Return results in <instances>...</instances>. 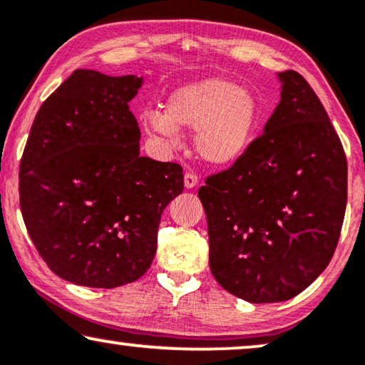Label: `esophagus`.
<instances>
[{
    "mask_svg": "<svg viewBox=\"0 0 365 365\" xmlns=\"http://www.w3.org/2000/svg\"><path fill=\"white\" fill-rule=\"evenodd\" d=\"M197 182H199V178L194 173H186V174H184V186H186L187 189L196 187Z\"/></svg>",
    "mask_w": 365,
    "mask_h": 365,
    "instance_id": "obj_1",
    "label": "esophagus"
}]
</instances>
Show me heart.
<instances>
[{"label": "heart", "instance_id": "obj_1", "mask_svg": "<svg viewBox=\"0 0 365 365\" xmlns=\"http://www.w3.org/2000/svg\"><path fill=\"white\" fill-rule=\"evenodd\" d=\"M143 128L168 144L179 128L196 129L199 158L212 166H231L246 156L262 124V108L251 89L222 78H206L176 89L166 113L146 111Z\"/></svg>", "mask_w": 365, "mask_h": 365}]
</instances>
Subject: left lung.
<instances>
[{
	"label": "left lung",
	"instance_id": "obj_1",
	"mask_svg": "<svg viewBox=\"0 0 365 365\" xmlns=\"http://www.w3.org/2000/svg\"><path fill=\"white\" fill-rule=\"evenodd\" d=\"M281 101L246 156L199 187L209 267L239 299L287 301L336 251L347 204V159L316 93L279 73Z\"/></svg>",
	"mask_w": 365,
	"mask_h": 365
}]
</instances>
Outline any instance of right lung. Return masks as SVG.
<instances>
[{
    "label": "right lung",
    "instance_id": "1",
    "mask_svg": "<svg viewBox=\"0 0 365 365\" xmlns=\"http://www.w3.org/2000/svg\"><path fill=\"white\" fill-rule=\"evenodd\" d=\"M143 78L76 69L34 118L19 164V206L48 267L78 286L113 289L151 267L164 207L182 168L139 154L129 101Z\"/></svg>",
    "mask_w": 365,
    "mask_h": 365
}]
</instances>
